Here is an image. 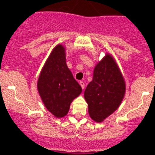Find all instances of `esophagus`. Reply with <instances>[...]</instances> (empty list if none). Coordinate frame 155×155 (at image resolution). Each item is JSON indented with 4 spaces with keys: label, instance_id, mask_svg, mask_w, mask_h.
<instances>
[{
    "label": "esophagus",
    "instance_id": "esophagus-1",
    "mask_svg": "<svg viewBox=\"0 0 155 155\" xmlns=\"http://www.w3.org/2000/svg\"><path fill=\"white\" fill-rule=\"evenodd\" d=\"M79 84L81 85V88H82V90H84L85 84H84V81H80Z\"/></svg>",
    "mask_w": 155,
    "mask_h": 155
}]
</instances>
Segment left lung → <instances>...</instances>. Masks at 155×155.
<instances>
[{
    "instance_id": "left-lung-1",
    "label": "left lung",
    "mask_w": 155,
    "mask_h": 155,
    "mask_svg": "<svg viewBox=\"0 0 155 155\" xmlns=\"http://www.w3.org/2000/svg\"><path fill=\"white\" fill-rule=\"evenodd\" d=\"M125 90V81L116 60L106 53L96 64L93 78L84 94L92 120L102 122L113 114L120 107Z\"/></svg>"
}]
</instances>
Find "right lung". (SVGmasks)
I'll return each instance as SVG.
<instances>
[{
    "instance_id": "obj_1",
    "label": "right lung",
    "mask_w": 155,
    "mask_h": 155,
    "mask_svg": "<svg viewBox=\"0 0 155 155\" xmlns=\"http://www.w3.org/2000/svg\"><path fill=\"white\" fill-rule=\"evenodd\" d=\"M65 50L63 44L54 47L41 71L37 82L42 102L57 118L66 116L72 101L82 91L67 66Z\"/></svg>"
}]
</instances>
